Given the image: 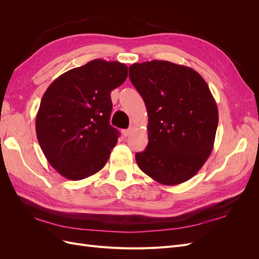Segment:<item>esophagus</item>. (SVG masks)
Instances as JSON below:
<instances>
[{
    "instance_id": "1",
    "label": "esophagus",
    "mask_w": 259,
    "mask_h": 259,
    "mask_svg": "<svg viewBox=\"0 0 259 259\" xmlns=\"http://www.w3.org/2000/svg\"><path fill=\"white\" fill-rule=\"evenodd\" d=\"M131 131H132V128H127V130H123L122 131V135L124 136V137H127L130 134H131Z\"/></svg>"
}]
</instances>
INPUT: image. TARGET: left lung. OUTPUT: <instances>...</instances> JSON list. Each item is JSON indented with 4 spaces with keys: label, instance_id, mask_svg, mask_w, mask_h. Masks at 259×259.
<instances>
[{
    "label": "left lung",
    "instance_id": "obj_1",
    "mask_svg": "<svg viewBox=\"0 0 259 259\" xmlns=\"http://www.w3.org/2000/svg\"><path fill=\"white\" fill-rule=\"evenodd\" d=\"M130 80L148 112L149 142L135 154L139 168L162 185L187 182L214 146L218 109L206 82L195 70L165 60L132 65Z\"/></svg>",
    "mask_w": 259,
    "mask_h": 259
}]
</instances>
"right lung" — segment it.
<instances>
[{
	"label": "right lung",
	"mask_w": 259,
	"mask_h": 259,
	"mask_svg": "<svg viewBox=\"0 0 259 259\" xmlns=\"http://www.w3.org/2000/svg\"><path fill=\"white\" fill-rule=\"evenodd\" d=\"M126 77L124 64L94 59L58 76L44 93L36 137L61 176L80 180L105 166L120 135L110 125V94Z\"/></svg>",
	"instance_id": "1"
}]
</instances>
